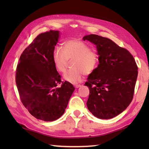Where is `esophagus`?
Returning <instances> with one entry per match:
<instances>
[{
  "instance_id": "esophagus-1",
  "label": "esophagus",
  "mask_w": 149,
  "mask_h": 149,
  "mask_svg": "<svg viewBox=\"0 0 149 149\" xmlns=\"http://www.w3.org/2000/svg\"><path fill=\"white\" fill-rule=\"evenodd\" d=\"M81 84H75V85H74V87H75V88H79V87H81Z\"/></svg>"
}]
</instances>
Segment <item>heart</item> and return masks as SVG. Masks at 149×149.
<instances>
[{
    "mask_svg": "<svg viewBox=\"0 0 149 149\" xmlns=\"http://www.w3.org/2000/svg\"><path fill=\"white\" fill-rule=\"evenodd\" d=\"M52 59L55 68L59 72L65 70L69 59H74L72 62L74 68L68 70L63 74L65 80L73 84L83 81L86 72L91 73L96 69L99 59L96 52L91 50L86 43L77 39L66 40L64 49L56 46Z\"/></svg>",
    "mask_w": 149,
    "mask_h": 149,
    "instance_id": "1",
    "label": "heart"
}]
</instances>
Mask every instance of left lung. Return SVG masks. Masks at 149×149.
<instances>
[{
  "mask_svg": "<svg viewBox=\"0 0 149 149\" xmlns=\"http://www.w3.org/2000/svg\"><path fill=\"white\" fill-rule=\"evenodd\" d=\"M96 45L98 66L85 83L90 89L86 102L93 115L110 119L123 112L131 104L138 77V66L127 49L107 38L97 34L83 37Z\"/></svg>",
  "mask_w": 149,
  "mask_h": 149,
  "instance_id": "8db88e82",
  "label": "left lung"
}]
</instances>
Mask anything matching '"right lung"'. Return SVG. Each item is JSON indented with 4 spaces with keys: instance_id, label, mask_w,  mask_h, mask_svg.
<instances>
[{
    "instance_id": "add662e5",
    "label": "right lung",
    "mask_w": 149,
    "mask_h": 149,
    "mask_svg": "<svg viewBox=\"0 0 149 149\" xmlns=\"http://www.w3.org/2000/svg\"><path fill=\"white\" fill-rule=\"evenodd\" d=\"M59 33L50 30L40 34L22 52L16 70L22 104L34 117L45 122L63 115L75 90L69 82L61 81L52 61Z\"/></svg>"
}]
</instances>
